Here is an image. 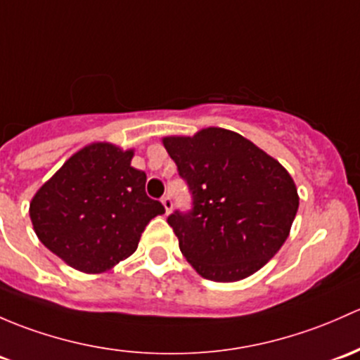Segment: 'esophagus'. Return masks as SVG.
I'll use <instances>...</instances> for the list:
<instances>
[{
  "label": "esophagus",
  "instance_id": "1",
  "mask_svg": "<svg viewBox=\"0 0 360 360\" xmlns=\"http://www.w3.org/2000/svg\"><path fill=\"white\" fill-rule=\"evenodd\" d=\"M162 205L165 207V212H169L172 210V200H170V196H164V198H162Z\"/></svg>",
  "mask_w": 360,
  "mask_h": 360
}]
</instances>
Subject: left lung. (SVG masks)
I'll return each mask as SVG.
<instances>
[{"label": "left lung", "mask_w": 360, "mask_h": 360, "mask_svg": "<svg viewBox=\"0 0 360 360\" xmlns=\"http://www.w3.org/2000/svg\"><path fill=\"white\" fill-rule=\"evenodd\" d=\"M162 141L190 186L193 209L176 210L167 222L195 271L231 283L266 266L288 238L298 210L288 170L222 127Z\"/></svg>", "instance_id": "obj_1"}]
</instances>
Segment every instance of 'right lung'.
<instances>
[{
  "label": "right lung",
  "instance_id": "obj_1",
  "mask_svg": "<svg viewBox=\"0 0 360 360\" xmlns=\"http://www.w3.org/2000/svg\"><path fill=\"white\" fill-rule=\"evenodd\" d=\"M134 151L91 143L74 153L34 195L30 221L41 243L86 274L110 271L138 248L146 224L165 214L145 191Z\"/></svg>",
  "mask_w": 360,
  "mask_h": 360
}]
</instances>
